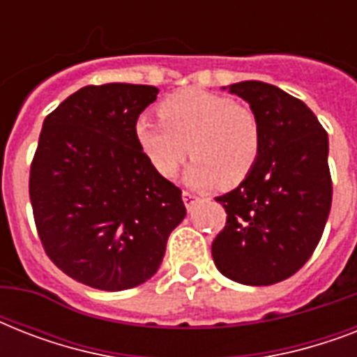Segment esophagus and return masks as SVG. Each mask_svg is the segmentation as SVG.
<instances>
[{
  "label": "esophagus",
  "instance_id": "esophagus-1",
  "mask_svg": "<svg viewBox=\"0 0 357 357\" xmlns=\"http://www.w3.org/2000/svg\"><path fill=\"white\" fill-rule=\"evenodd\" d=\"M183 202H185V207H187V209H192V207L196 206V204H198V196H195L192 195V192H187V190H185L183 192Z\"/></svg>",
  "mask_w": 357,
  "mask_h": 357
}]
</instances>
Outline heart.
<instances>
[{"mask_svg": "<svg viewBox=\"0 0 357 357\" xmlns=\"http://www.w3.org/2000/svg\"><path fill=\"white\" fill-rule=\"evenodd\" d=\"M161 120L139 119L135 140L150 165L172 178L187 155H195L185 181L196 189L234 187L248 178L261 153L255 113L234 98L187 89L159 105Z\"/></svg>", "mask_w": 357, "mask_h": 357, "instance_id": "obj_1", "label": "heart"}]
</instances>
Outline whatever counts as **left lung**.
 Returning a JSON list of instances; mask_svg holds the SVG:
<instances>
[{
	"mask_svg": "<svg viewBox=\"0 0 357 357\" xmlns=\"http://www.w3.org/2000/svg\"><path fill=\"white\" fill-rule=\"evenodd\" d=\"M224 91L248 103L261 126L257 165L237 189L218 196L228 213L213 261L243 285H272L315 252L332 207L328 133L307 105L263 81Z\"/></svg>",
	"mask_w": 357,
	"mask_h": 357,
	"instance_id": "8db88e82",
	"label": "left lung"
}]
</instances>
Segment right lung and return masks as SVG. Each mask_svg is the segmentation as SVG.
<instances>
[{
	"mask_svg": "<svg viewBox=\"0 0 357 357\" xmlns=\"http://www.w3.org/2000/svg\"><path fill=\"white\" fill-rule=\"evenodd\" d=\"M157 94L151 85L83 86L42 123L29 176L38 237L50 259L89 287L148 282L187 215L181 190L135 140L139 114Z\"/></svg>",
	"mask_w": 357,
	"mask_h": 357,
	"instance_id": "1",
	"label": "right lung"
}]
</instances>
